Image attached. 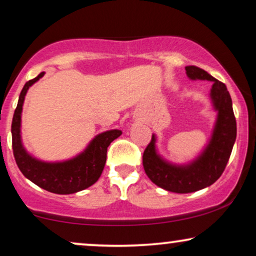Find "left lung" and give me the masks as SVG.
Listing matches in <instances>:
<instances>
[{"label":"left lung","instance_id":"left-lung-1","mask_svg":"<svg viewBox=\"0 0 256 256\" xmlns=\"http://www.w3.org/2000/svg\"><path fill=\"white\" fill-rule=\"evenodd\" d=\"M184 69L190 80L214 83L210 96L218 114L210 142L188 164L176 166L163 160L156 150V137L152 134L143 154L144 170L154 184L174 193H192L216 182L232 155L237 131L232 101L226 84L198 66H188Z\"/></svg>","mask_w":256,"mask_h":256}]
</instances>
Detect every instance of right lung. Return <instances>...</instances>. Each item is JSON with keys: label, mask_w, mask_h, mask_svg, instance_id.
<instances>
[{"label": "right lung", "mask_w": 256, "mask_h": 256, "mask_svg": "<svg viewBox=\"0 0 256 256\" xmlns=\"http://www.w3.org/2000/svg\"><path fill=\"white\" fill-rule=\"evenodd\" d=\"M42 76L44 72H40L36 78L26 82L20 93L12 122L13 154L21 173L40 188L56 194H72L88 188L98 180L106 163L107 148L122 131L110 130L98 134L84 152L68 161L44 162L30 156L21 142V112L27 90Z\"/></svg>", "instance_id": "obj_1"}]
</instances>
